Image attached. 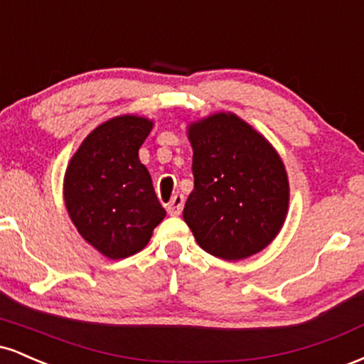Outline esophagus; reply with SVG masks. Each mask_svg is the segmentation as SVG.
Listing matches in <instances>:
<instances>
[{
    "mask_svg": "<svg viewBox=\"0 0 364 364\" xmlns=\"http://www.w3.org/2000/svg\"><path fill=\"white\" fill-rule=\"evenodd\" d=\"M183 207H185V196L183 195H174L173 200L168 203V212L171 215H179L181 214Z\"/></svg>",
    "mask_w": 364,
    "mask_h": 364,
    "instance_id": "esophagus-1",
    "label": "esophagus"
}]
</instances>
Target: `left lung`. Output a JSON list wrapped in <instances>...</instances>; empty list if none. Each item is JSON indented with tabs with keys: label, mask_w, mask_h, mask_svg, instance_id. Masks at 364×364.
<instances>
[{
	"label": "left lung",
	"mask_w": 364,
	"mask_h": 364,
	"mask_svg": "<svg viewBox=\"0 0 364 364\" xmlns=\"http://www.w3.org/2000/svg\"><path fill=\"white\" fill-rule=\"evenodd\" d=\"M195 188L183 219L200 248L224 260L262 252L281 231L289 183L277 152L235 114L208 116L188 129Z\"/></svg>",
	"instance_id": "left-lung-1"
}]
</instances>
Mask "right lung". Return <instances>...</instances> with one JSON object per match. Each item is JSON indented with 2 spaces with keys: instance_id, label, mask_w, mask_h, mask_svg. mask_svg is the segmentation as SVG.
Returning a JSON list of instances; mask_svg holds the SVG:
<instances>
[{
  "instance_id": "add662e5",
  "label": "right lung",
  "mask_w": 364,
  "mask_h": 364,
  "mask_svg": "<svg viewBox=\"0 0 364 364\" xmlns=\"http://www.w3.org/2000/svg\"><path fill=\"white\" fill-rule=\"evenodd\" d=\"M152 121L112 118L83 140L65 174V203L87 243L118 260L140 252L164 219L139 150Z\"/></svg>"
}]
</instances>
